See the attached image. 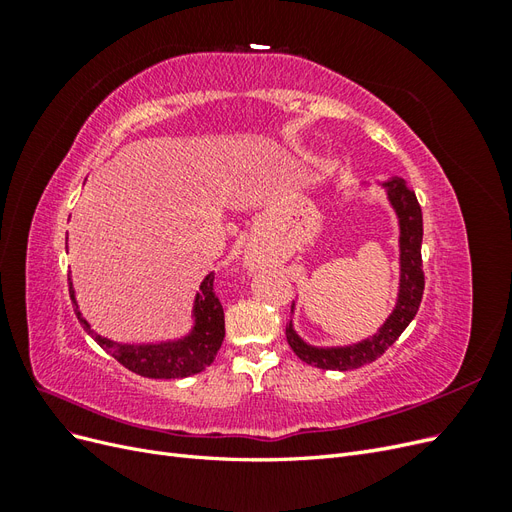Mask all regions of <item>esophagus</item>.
Returning <instances> with one entry per match:
<instances>
[{"instance_id": "obj_1", "label": "esophagus", "mask_w": 512, "mask_h": 512, "mask_svg": "<svg viewBox=\"0 0 512 512\" xmlns=\"http://www.w3.org/2000/svg\"><path fill=\"white\" fill-rule=\"evenodd\" d=\"M262 265V256L256 254V252H247L245 258H243V269L245 271H254Z\"/></svg>"}]
</instances>
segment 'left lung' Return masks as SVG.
I'll list each match as a JSON object with an SVG mask.
<instances>
[{"label": "left lung", "mask_w": 512, "mask_h": 512, "mask_svg": "<svg viewBox=\"0 0 512 512\" xmlns=\"http://www.w3.org/2000/svg\"><path fill=\"white\" fill-rule=\"evenodd\" d=\"M384 190L386 200L397 218V250H399V280L397 294L391 314L384 318L374 335H369L361 342L344 344V346H314L305 342L294 329V320L286 324V339L294 354L307 365L331 371H348L359 369L371 361H376L384 350L397 342V337L406 331L408 324L414 320L418 305L423 299L425 277L421 262V243H423V211L418 207L414 190L401 177H391L382 183H376ZM369 190L367 181H359V192ZM299 301V297H297ZM297 301H292L290 314L297 312Z\"/></svg>", "instance_id": "8db88e82"}]
</instances>
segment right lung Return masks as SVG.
I'll list each match as a JSON object with an SVG mask.
<instances>
[{"instance_id":"obj_1","label":"right lung","mask_w":512,"mask_h":512,"mask_svg":"<svg viewBox=\"0 0 512 512\" xmlns=\"http://www.w3.org/2000/svg\"><path fill=\"white\" fill-rule=\"evenodd\" d=\"M68 282L74 314L83 324L87 335L94 337L98 346H102L113 359H117L123 367H128L138 376L156 380L188 378L207 369L224 342V307L213 292V273H207L196 290L188 333L158 344H126L98 335L81 312L70 275Z\"/></svg>"}]
</instances>
